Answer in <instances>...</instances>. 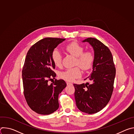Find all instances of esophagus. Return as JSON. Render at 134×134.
Instances as JSON below:
<instances>
[{"instance_id":"1","label":"esophagus","mask_w":134,"mask_h":134,"mask_svg":"<svg viewBox=\"0 0 134 134\" xmlns=\"http://www.w3.org/2000/svg\"><path fill=\"white\" fill-rule=\"evenodd\" d=\"M72 83H69V82H67V86H69V85H72Z\"/></svg>"}]
</instances>
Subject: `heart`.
Segmentation results:
<instances>
[{
  "label": "heart",
  "instance_id": "b5f03b06",
  "mask_svg": "<svg viewBox=\"0 0 134 134\" xmlns=\"http://www.w3.org/2000/svg\"><path fill=\"white\" fill-rule=\"evenodd\" d=\"M65 50L71 54L76 57L75 65L80 66L83 70L90 69L94 62V57L90 51H84V47L76 42H72L65 47ZM51 58L54 65L60 67L62 65V55L59 50L55 49L51 54ZM82 71L79 66L67 69L59 74V77L67 82H72L80 77Z\"/></svg>",
  "mask_w": 134,
  "mask_h": 134
}]
</instances>
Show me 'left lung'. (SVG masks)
<instances>
[{
	"label": "left lung",
	"mask_w": 134,
	"mask_h": 134,
	"mask_svg": "<svg viewBox=\"0 0 134 134\" xmlns=\"http://www.w3.org/2000/svg\"><path fill=\"white\" fill-rule=\"evenodd\" d=\"M83 42H88L94 51L93 71L84 80L90 82L76 84L75 99L78 109L85 113L99 112L109 102L113 90L116 68L112 53L103 43L95 38L88 37Z\"/></svg>",
	"instance_id": "8db88e82"
}]
</instances>
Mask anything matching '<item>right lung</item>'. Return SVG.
<instances>
[{"instance_id":"obj_1","label":"right lung","mask_w":134,"mask_h":134,"mask_svg":"<svg viewBox=\"0 0 134 134\" xmlns=\"http://www.w3.org/2000/svg\"><path fill=\"white\" fill-rule=\"evenodd\" d=\"M65 39L46 37L28 51L22 70L24 95L29 107L36 113L48 115L58 109L59 94L67 84L63 80L49 81L56 74L51 54Z\"/></svg>"}]
</instances>
